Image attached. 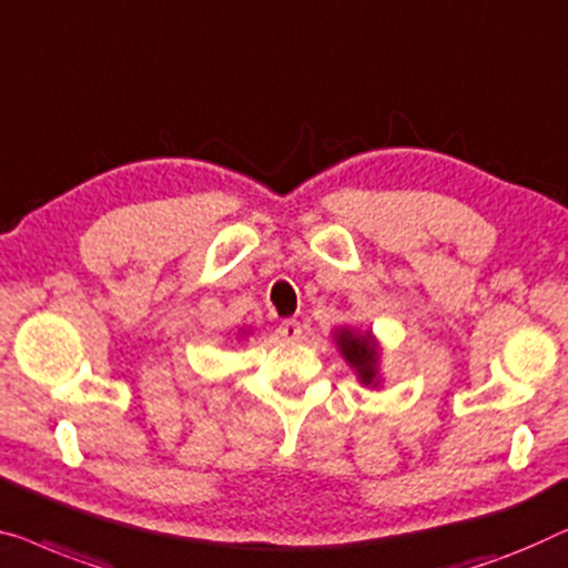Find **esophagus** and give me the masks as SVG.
Returning <instances> with one entry per match:
<instances>
[{"mask_svg": "<svg viewBox=\"0 0 568 568\" xmlns=\"http://www.w3.org/2000/svg\"><path fill=\"white\" fill-rule=\"evenodd\" d=\"M278 335L286 341H297L302 335V325L297 320H282V325H278Z\"/></svg>", "mask_w": 568, "mask_h": 568, "instance_id": "obj_1", "label": "esophagus"}]
</instances>
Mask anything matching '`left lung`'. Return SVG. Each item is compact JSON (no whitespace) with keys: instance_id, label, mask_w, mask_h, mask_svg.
I'll list each match as a JSON object with an SVG mask.
<instances>
[{"instance_id":"obj_1","label":"left lung","mask_w":568,"mask_h":568,"mask_svg":"<svg viewBox=\"0 0 568 568\" xmlns=\"http://www.w3.org/2000/svg\"><path fill=\"white\" fill-rule=\"evenodd\" d=\"M338 338V348L345 356V361L356 368L358 379L364 384H374L376 386V364H379V356H376V343L372 341V335H356L353 331H338L335 333Z\"/></svg>"}]
</instances>
